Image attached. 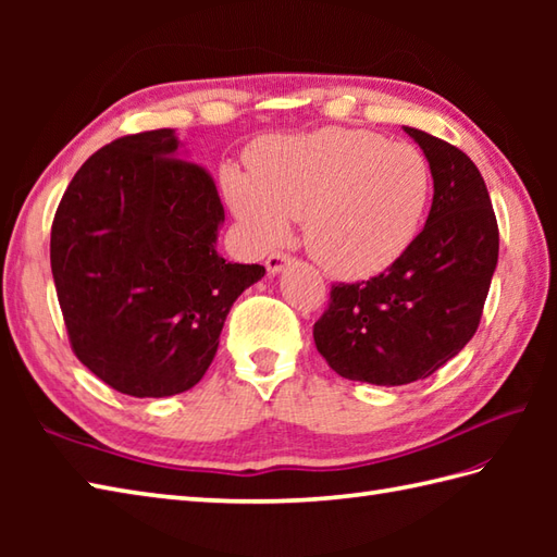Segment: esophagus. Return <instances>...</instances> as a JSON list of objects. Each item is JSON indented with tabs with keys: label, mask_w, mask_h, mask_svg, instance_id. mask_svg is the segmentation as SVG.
<instances>
[{
	"label": "esophagus",
	"mask_w": 557,
	"mask_h": 557,
	"mask_svg": "<svg viewBox=\"0 0 557 557\" xmlns=\"http://www.w3.org/2000/svg\"><path fill=\"white\" fill-rule=\"evenodd\" d=\"M289 263V256L287 253H270L268 256V260H265V268H268V272L270 275H277V272H282L285 270V265Z\"/></svg>",
	"instance_id": "esophagus-1"
}]
</instances>
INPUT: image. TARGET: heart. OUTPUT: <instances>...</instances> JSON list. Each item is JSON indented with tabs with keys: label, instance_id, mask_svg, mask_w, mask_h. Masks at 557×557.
Returning <instances> with one entry per match:
<instances>
[{
	"label": "heart",
	"instance_id": "heart-1",
	"mask_svg": "<svg viewBox=\"0 0 557 557\" xmlns=\"http://www.w3.org/2000/svg\"><path fill=\"white\" fill-rule=\"evenodd\" d=\"M431 186L417 146L363 128L263 140L248 156V174L224 180L232 210L258 244L280 242L289 218L304 220L311 258L337 277L393 265L421 227Z\"/></svg>",
	"mask_w": 557,
	"mask_h": 557
}]
</instances>
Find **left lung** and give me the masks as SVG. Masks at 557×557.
<instances>
[{
    "mask_svg": "<svg viewBox=\"0 0 557 557\" xmlns=\"http://www.w3.org/2000/svg\"><path fill=\"white\" fill-rule=\"evenodd\" d=\"M433 176V206L417 239L385 272L330 289L313 325L315 349L349 381L407 385L465 349L481 323L495 265L498 220L479 168L419 128Z\"/></svg>",
    "mask_w": 557,
    "mask_h": 557,
    "instance_id": "left-lung-1",
    "label": "left lung"
}]
</instances>
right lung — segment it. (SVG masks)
I'll use <instances>...</instances> for the list:
<instances>
[{
    "label": "right lung",
    "mask_w": 557,
    "mask_h": 557,
    "mask_svg": "<svg viewBox=\"0 0 557 557\" xmlns=\"http://www.w3.org/2000/svg\"><path fill=\"white\" fill-rule=\"evenodd\" d=\"M222 222L215 182L172 128L112 140L66 186L57 299L78 361L116 393L170 397L206 375L232 304L265 275L218 253Z\"/></svg>",
    "instance_id": "obj_1"
}]
</instances>
